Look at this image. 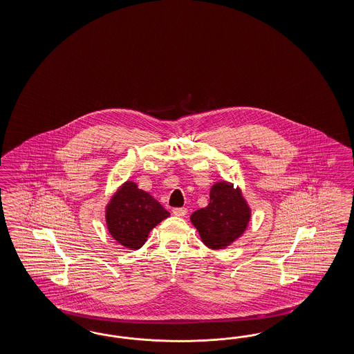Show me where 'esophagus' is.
Returning <instances> with one entry per match:
<instances>
[{
    "label": "esophagus",
    "mask_w": 354,
    "mask_h": 354,
    "mask_svg": "<svg viewBox=\"0 0 354 354\" xmlns=\"http://www.w3.org/2000/svg\"><path fill=\"white\" fill-rule=\"evenodd\" d=\"M172 213H174V215H176V216H184V215H187V213H188V209L187 207H174Z\"/></svg>",
    "instance_id": "34e87169"
}]
</instances>
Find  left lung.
Returning <instances> with one entry per match:
<instances>
[{
    "label": "left lung",
    "instance_id": "8db88e82",
    "mask_svg": "<svg viewBox=\"0 0 354 354\" xmlns=\"http://www.w3.org/2000/svg\"><path fill=\"white\" fill-rule=\"evenodd\" d=\"M250 219V209L239 188L225 182L215 183L210 203L191 215L206 247L223 249L243 235Z\"/></svg>",
    "mask_w": 354,
    "mask_h": 354
}]
</instances>
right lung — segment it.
<instances>
[{"mask_svg":"<svg viewBox=\"0 0 354 354\" xmlns=\"http://www.w3.org/2000/svg\"><path fill=\"white\" fill-rule=\"evenodd\" d=\"M169 215L149 193L139 189L135 183L126 182L106 206L107 228L120 245L139 249L150 230Z\"/></svg>","mask_w":354,"mask_h":354,"instance_id":"obj_1","label":"right lung"}]
</instances>
